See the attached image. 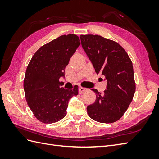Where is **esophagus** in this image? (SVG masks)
Masks as SVG:
<instances>
[{
	"label": "esophagus",
	"mask_w": 159,
	"mask_h": 159,
	"mask_svg": "<svg viewBox=\"0 0 159 159\" xmlns=\"http://www.w3.org/2000/svg\"><path fill=\"white\" fill-rule=\"evenodd\" d=\"M87 90V89L84 88V87H80L79 89V93H83V92H86Z\"/></svg>",
	"instance_id": "obj_1"
}]
</instances>
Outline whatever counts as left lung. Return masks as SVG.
Instances as JSON below:
<instances>
[{"label": "left lung", "instance_id": "8db88e82", "mask_svg": "<svg viewBox=\"0 0 159 159\" xmlns=\"http://www.w3.org/2000/svg\"><path fill=\"white\" fill-rule=\"evenodd\" d=\"M83 48L97 74L107 80V89L96 94L95 102L87 106L89 116L100 123H113L123 116L135 92L133 63L119 43L98 35L80 36Z\"/></svg>", "mask_w": 159, "mask_h": 159}]
</instances>
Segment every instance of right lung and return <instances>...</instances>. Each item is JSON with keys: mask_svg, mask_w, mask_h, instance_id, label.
<instances>
[{"mask_svg": "<svg viewBox=\"0 0 159 159\" xmlns=\"http://www.w3.org/2000/svg\"><path fill=\"white\" fill-rule=\"evenodd\" d=\"M80 44L76 35H63L37 50L26 70L24 90L28 106L35 117L45 124H52L66 116L68 101L79 94L73 89L61 87L59 79Z\"/></svg>", "mask_w": 159, "mask_h": 159, "instance_id": "obj_1", "label": "right lung"}]
</instances>
